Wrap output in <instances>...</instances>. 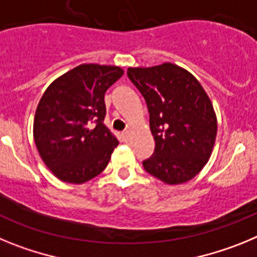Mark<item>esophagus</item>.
I'll list each match as a JSON object with an SVG mask.
<instances>
[{
	"label": "esophagus",
	"mask_w": 257,
	"mask_h": 257,
	"mask_svg": "<svg viewBox=\"0 0 257 257\" xmlns=\"http://www.w3.org/2000/svg\"><path fill=\"white\" fill-rule=\"evenodd\" d=\"M122 136H123L124 140H128V138H130V131L128 130L123 131V133H122Z\"/></svg>",
	"instance_id": "esophagus-1"
}]
</instances>
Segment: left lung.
Segmentation results:
<instances>
[{
    "label": "left lung",
    "mask_w": 257,
    "mask_h": 257,
    "mask_svg": "<svg viewBox=\"0 0 257 257\" xmlns=\"http://www.w3.org/2000/svg\"><path fill=\"white\" fill-rule=\"evenodd\" d=\"M127 76L144 96L154 153L145 171L170 185L189 181L201 171L216 139V114L210 97L188 70L171 64L128 68Z\"/></svg>",
    "instance_id": "left-lung-1"
}]
</instances>
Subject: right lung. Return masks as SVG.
Returning a JSON list of instances; mask_svg holds the SVG:
<instances>
[{
	"label": "right lung",
	"mask_w": 257,
	"mask_h": 257,
	"mask_svg": "<svg viewBox=\"0 0 257 257\" xmlns=\"http://www.w3.org/2000/svg\"><path fill=\"white\" fill-rule=\"evenodd\" d=\"M122 74L119 67L81 64L56 78L41 97L35 143L61 181L86 183L108 165L118 140L104 124V95Z\"/></svg>",
	"instance_id": "right-lung-1"
}]
</instances>
